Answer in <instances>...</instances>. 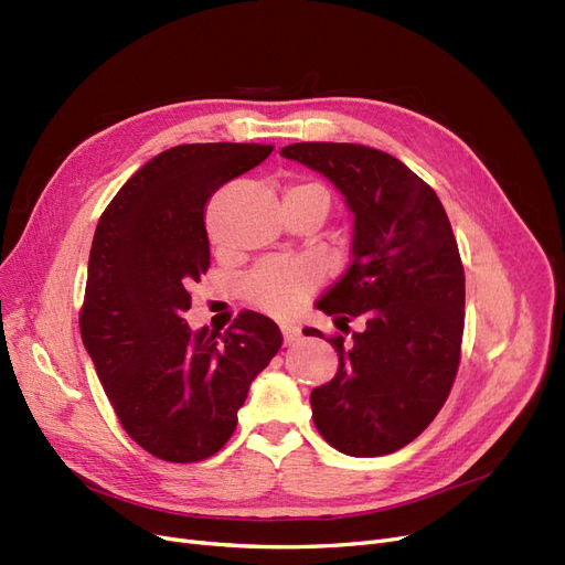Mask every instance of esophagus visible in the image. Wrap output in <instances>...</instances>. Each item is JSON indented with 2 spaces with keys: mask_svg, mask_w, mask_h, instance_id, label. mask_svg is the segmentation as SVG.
Here are the masks:
<instances>
[{
  "mask_svg": "<svg viewBox=\"0 0 565 565\" xmlns=\"http://www.w3.org/2000/svg\"><path fill=\"white\" fill-rule=\"evenodd\" d=\"M280 332H282V339L287 345L295 343L301 337V329L297 324H280Z\"/></svg>",
  "mask_w": 565,
  "mask_h": 565,
  "instance_id": "obj_1",
  "label": "esophagus"
}]
</instances>
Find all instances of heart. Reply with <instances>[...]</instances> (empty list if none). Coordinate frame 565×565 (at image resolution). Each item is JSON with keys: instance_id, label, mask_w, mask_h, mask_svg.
Returning a JSON list of instances; mask_svg holds the SVG:
<instances>
[{"instance_id": "b5f03b06", "label": "heart", "mask_w": 565, "mask_h": 565, "mask_svg": "<svg viewBox=\"0 0 565 565\" xmlns=\"http://www.w3.org/2000/svg\"><path fill=\"white\" fill-rule=\"evenodd\" d=\"M301 191H322L320 184H295L285 191L287 193H301ZM320 282V274L316 266L306 262H268L252 274L243 282L245 299L257 306L266 313L274 316H289L313 295V289Z\"/></svg>"}]
</instances>
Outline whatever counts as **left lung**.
<instances>
[{"instance_id":"8db88e82","label":"left lung","mask_w":565,"mask_h":565,"mask_svg":"<svg viewBox=\"0 0 565 565\" xmlns=\"http://www.w3.org/2000/svg\"><path fill=\"white\" fill-rule=\"evenodd\" d=\"M280 157L322 172L355 217L353 262L316 303L348 329L327 339L337 376L310 393L318 433L355 458L393 454L439 414L460 362L465 270L437 193L391 153L348 142H297ZM306 337H322L308 329Z\"/></svg>"}]
</instances>
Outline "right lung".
I'll return each instance as SVG.
<instances>
[{"label": "right lung", "mask_w": 565, "mask_h": 565, "mask_svg": "<svg viewBox=\"0 0 565 565\" xmlns=\"http://www.w3.org/2000/svg\"><path fill=\"white\" fill-rule=\"evenodd\" d=\"M270 145H180L147 161L97 222L82 339L124 430L170 462L215 456L249 383L280 345L278 324L243 310L224 334L193 332L189 289L210 266L205 203L259 166Z\"/></svg>", "instance_id": "obj_1"}]
</instances>
